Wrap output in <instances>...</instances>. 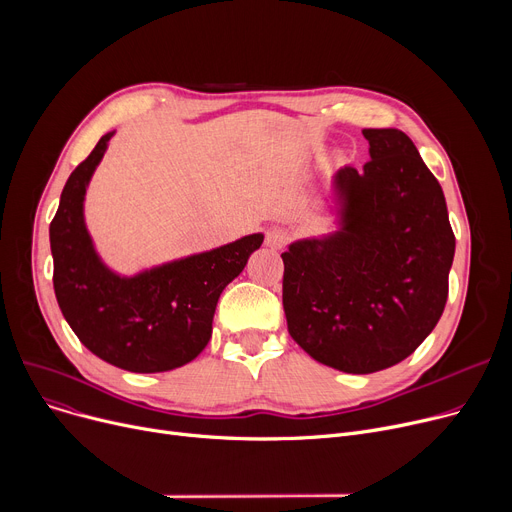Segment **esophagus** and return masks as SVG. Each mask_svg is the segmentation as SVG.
I'll use <instances>...</instances> for the list:
<instances>
[{
  "instance_id": "1",
  "label": "esophagus",
  "mask_w": 512,
  "mask_h": 512,
  "mask_svg": "<svg viewBox=\"0 0 512 512\" xmlns=\"http://www.w3.org/2000/svg\"><path fill=\"white\" fill-rule=\"evenodd\" d=\"M288 242V232L282 228H272L270 232L265 234V245L272 249H282Z\"/></svg>"
}]
</instances>
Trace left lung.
I'll list each match as a JSON object with an SVG mask.
<instances>
[{"instance_id": "1", "label": "left lung", "mask_w": 512, "mask_h": 512, "mask_svg": "<svg viewBox=\"0 0 512 512\" xmlns=\"http://www.w3.org/2000/svg\"><path fill=\"white\" fill-rule=\"evenodd\" d=\"M371 159L334 176L342 230L292 242L282 303L307 355L346 373L407 359L448 299L454 232L436 176L396 128H365Z\"/></svg>"}]
</instances>
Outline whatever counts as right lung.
I'll use <instances>...</instances> for the list:
<instances>
[{"label":"right lung","mask_w":512,"mask_h":512,"mask_svg":"<svg viewBox=\"0 0 512 512\" xmlns=\"http://www.w3.org/2000/svg\"><path fill=\"white\" fill-rule=\"evenodd\" d=\"M112 134H103L70 174L49 224L53 290L68 326L93 355L134 373L170 371L207 346L220 294L245 270L263 234L132 278L107 270L87 232L83 201Z\"/></svg>","instance_id":"add662e5"}]
</instances>
